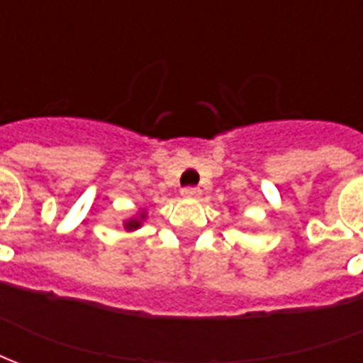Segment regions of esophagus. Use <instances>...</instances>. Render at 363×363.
I'll return each mask as SVG.
<instances>
[{
  "instance_id": "1",
  "label": "esophagus",
  "mask_w": 363,
  "mask_h": 363,
  "mask_svg": "<svg viewBox=\"0 0 363 363\" xmlns=\"http://www.w3.org/2000/svg\"><path fill=\"white\" fill-rule=\"evenodd\" d=\"M182 195L187 197V199H197L201 195V189L199 187H184V189H182Z\"/></svg>"
}]
</instances>
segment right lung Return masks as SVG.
<instances>
[{
	"mask_svg": "<svg viewBox=\"0 0 363 363\" xmlns=\"http://www.w3.org/2000/svg\"><path fill=\"white\" fill-rule=\"evenodd\" d=\"M141 218H143V216H141ZM139 226H141V222H139V220H129V222H125V228H127V230L139 228Z\"/></svg>",
	"mask_w": 363,
	"mask_h": 363,
	"instance_id": "obj_1",
	"label": "right lung"
}]
</instances>
